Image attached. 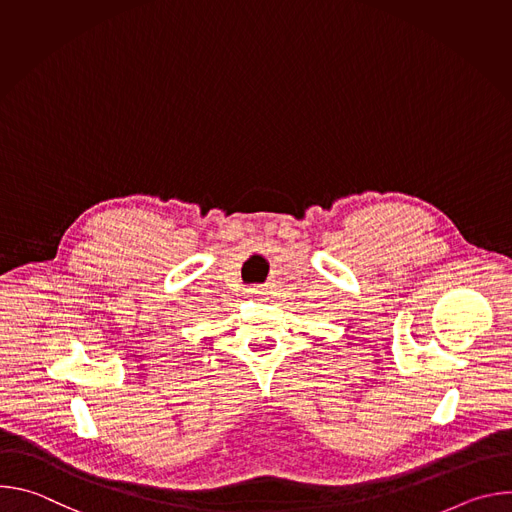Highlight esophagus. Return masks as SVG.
I'll list each match as a JSON object with an SVG mask.
<instances>
[{
    "label": "esophagus",
    "instance_id": "esophagus-1",
    "mask_svg": "<svg viewBox=\"0 0 512 512\" xmlns=\"http://www.w3.org/2000/svg\"><path fill=\"white\" fill-rule=\"evenodd\" d=\"M255 294H257V291H255Z\"/></svg>",
    "mask_w": 512,
    "mask_h": 512
}]
</instances>
